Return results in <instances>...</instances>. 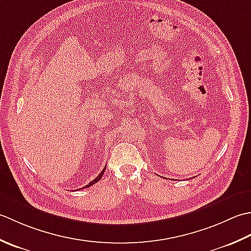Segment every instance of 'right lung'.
<instances>
[{
  "label": "right lung",
  "mask_w": 251,
  "mask_h": 251,
  "mask_svg": "<svg viewBox=\"0 0 251 251\" xmlns=\"http://www.w3.org/2000/svg\"><path fill=\"white\" fill-rule=\"evenodd\" d=\"M105 169H106V167L103 169V170H101V172L100 173V175L99 176H97L95 178H94V180L93 181H92V182H90L89 184H88V185H85L84 187H82V188H86V187H90L91 185H93V184H95V183H97V182H99L100 180V178H101V176H103V175H104V172H105ZM79 190H80V188H79Z\"/></svg>",
  "instance_id": "add662e5"
}]
</instances>
